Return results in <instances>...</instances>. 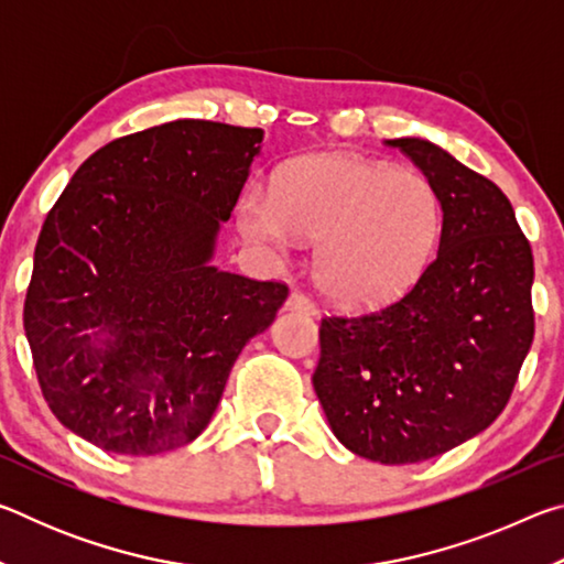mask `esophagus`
Instances as JSON below:
<instances>
[{"label": "esophagus", "instance_id": "1", "mask_svg": "<svg viewBox=\"0 0 564 564\" xmlns=\"http://www.w3.org/2000/svg\"><path fill=\"white\" fill-rule=\"evenodd\" d=\"M285 308L299 311V313H308V316H313V313H316V303H313L308 295H303L301 291H293L289 295V301H285Z\"/></svg>", "mask_w": 564, "mask_h": 564}]
</instances>
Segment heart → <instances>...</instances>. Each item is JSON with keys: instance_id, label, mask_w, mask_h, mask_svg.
Returning a JSON list of instances; mask_svg holds the SVG:
<instances>
[{"instance_id": "1", "label": "heart", "mask_w": 564, "mask_h": 564, "mask_svg": "<svg viewBox=\"0 0 564 564\" xmlns=\"http://www.w3.org/2000/svg\"><path fill=\"white\" fill-rule=\"evenodd\" d=\"M238 226L251 241L285 248L321 241L316 279L343 308H376L403 295L431 261L441 202L431 181L350 154L293 161L273 198L248 191Z\"/></svg>"}]
</instances>
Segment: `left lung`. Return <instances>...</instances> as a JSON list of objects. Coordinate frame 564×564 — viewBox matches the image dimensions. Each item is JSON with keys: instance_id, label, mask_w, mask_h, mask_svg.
<instances>
[{"instance_id": "8db88e82", "label": "left lung", "mask_w": 564, "mask_h": 564, "mask_svg": "<svg viewBox=\"0 0 564 564\" xmlns=\"http://www.w3.org/2000/svg\"><path fill=\"white\" fill-rule=\"evenodd\" d=\"M441 202L437 256L403 299L321 321L313 388L350 453L408 465L482 433L534 336L532 248L508 196L433 141L390 139Z\"/></svg>"}]
</instances>
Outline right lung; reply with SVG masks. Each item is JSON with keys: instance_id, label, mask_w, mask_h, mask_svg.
<instances>
[{"instance_id": "obj_1", "label": "right lung", "mask_w": 564, "mask_h": 564, "mask_svg": "<svg viewBox=\"0 0 564 564\" xmlns=\"http://www.w3.org/2000/svg\"><path fill=\"white\" fill-rule=\"evenodd\" d=\"M261 141L198 119L129 133L84 161L46 216L24 333L46 405L101 451L196 441L289 299L212 263Z\"/></svg>"}]
</instances>
